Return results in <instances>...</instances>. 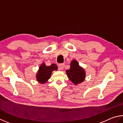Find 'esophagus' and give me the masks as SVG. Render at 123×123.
<instances>
[{"label":"esophagus","mask_w":123,"mask_h":123,"mask_svg":"<svg viewBox=\"0 0 123 123\" xmlns=\"http://www.w3.org/2000/svg\"><path fill=\"white\" fill-rule=\"evenodd\" d=\"M58 68H59V69L60 70H63L64 68V64H59L58 65Z\"/></svg>","instance_id":"34e87169"}]
</instances>
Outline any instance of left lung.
Wrapping results in <instances>:
<instances>
[{
	"instance_id": "8db88e82",
	"label": "left lung",
	"mask_w": 123,
	"mask_h": 123,
	"mask_svg": "<svg viewBox=\"0 0 123 123\" xmlns=\"http://www.w3.org/2000/svg\"><path fill=\"white\" fill-rule=\"evenodd\" d=\"M66 72L68 79L75 85L82 83L85 78V71L76 60L71 62L70 68L66 70Z\"/></svg>"
}]
</instances>
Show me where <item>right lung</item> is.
<instances>
[{"mask_svg":"<svg viewBox=\"0 0 123 123\" xmlns=\"http://www.w3.org/2000/svg\"><path fill=\"white\" fill-rule=\"evenodd\" d=\"M57 66L53 64L50 66H47L45 63H43L40 66L39 70L36 75L37 80L40 83L44 84L50 78V76L53 71L57 70Z\"/></svg>","mask_w":123,"mask_h":123,"instance_id":"add662e5","label":"right lung"}]
</instances>
